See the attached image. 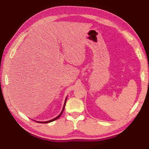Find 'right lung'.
Listing matches in <instances>:
<instances>
[{"instance_id": "right-lung-1", "label": "right lung", "mask_w": 149, "mask_h": 149, "mask_svg": "<svg viewBox=\"0 0 149 149\" xmlns=\"http://www.w3.org/2000/svg\"><path fill=\"white\" fill-rule=\"evenodd\" d=\"M67 99V98H66ZM65 102H66V99H65V102H64V108H63V110H62V112L60 113V114L58 116H57L56 118H54L53 120H49V121H47V122H39V123H49V122H53V121H54V120H57L58 118H59L60 116H61V115H62V112H63V111H64V107H65Z\"/></svg>"}]
</instances>
